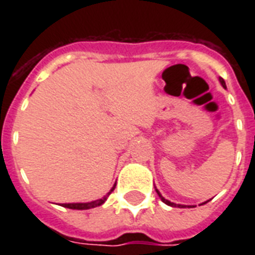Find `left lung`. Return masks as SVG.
<instances>
[{
    "instance_id": "left-lung-1",
    "label": "left lung",
    "mask_w": 255,
    "mask_h": 255,
    "mask_svg": "<svg viewBox=\"0 0 255 255\" xmlns=\"http://www.w3.org/2000/svg\"><path fill=\"white\" fill-rule=\"evenodd\" d=\"M220 82H221V85L224 86V87H226V86H225V82H224V79H222V78H220ZM156 192H157V194H159V197L161 198V201L165 202L167 205H169V206H181V208H184V205H176V204H173V202H170V201H168V200H165V198H164L163 196L160 194V192H159V190H157V189H156Z\"/></svg>"
}]
</instances>
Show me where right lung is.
Instances as JSON below:
<instances>
[{"label":"right lung","instance_id":"right-lung-1","mask_svg":"<svg viewBox=\"0 0 255 255\" xmlns=\"http://www.w3.org/2000/svg\"><path fill=\"white\" fill-rule=\"evenodd\" d=\"M115 185H114V188L108 192L107 196H104V197L100 198V200H96V201H92V202H86V204H62V206L69 208V209H78V210H86V209H91V208H96V206H100L104 201H106V200H107L108 196L111 194V192H114Z\"/></svg>","mask_w":255,"mask_h":255}]
</instances>
